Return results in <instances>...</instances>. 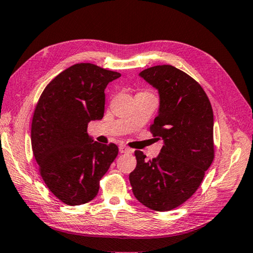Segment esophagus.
<instances>
[{
  "instance_id": "esophagus-1",
  "label": "esophagus",
  "mask_w": 253,
  "mask_h": 253,
  "mask_svg": "<svg viewBox=\"0 0 253 253\" xmlns=\"http://www.w3.org/2000/svg\"><path fill=\"white\" fill-rule=\"evenodd\" d=\"M119 151H121L122 154H127V153H130V149L126 146L121 145V146H119Z\"/></svg>"
}]
</instances>
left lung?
I'll use <instances>...</instances> for the list:
<instances>
[{"label": "left lung", "instance_id": "left-lung-1", "mask_svg": "<svg viewBox=\"0 0 253 253\" xmlns=\"http://www.w3.org/2000/svg\"><path fill=\"white\" fill-rule=\"evenodd\" d=\"M158 89V116L150 126L165 144L156 158L136 150L129 174L132 194L147 208L169 211L190 198L214 158L213 113L203 87L171 65H157L139 74Z\"/></svg>", "mask_w": 253, "mask_h": 253}]
</instances>
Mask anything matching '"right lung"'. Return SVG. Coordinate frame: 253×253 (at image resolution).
<instances>
[{
    "label": "right lung",
    "instance_id": "add662e5",
    "mask_svg": "<svg viewBox=\"0 0 253 253\" xmlns=\"http://www.w3.org/2000/svg\"><path fill=\"white\" fill-rule=\"evenodd\" d=\"M121 73L79 63L59 73L41 94L32 119L31 140L39 170L62 203L93 200L99 181L117 157L118 147L89 138L90 121L102 119L105 88Z\"/></svg>",
    "mask_w": 253,
    "mask_h": 253
}]
</instances>
